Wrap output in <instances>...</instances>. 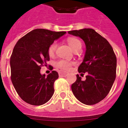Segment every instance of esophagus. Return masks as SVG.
<instances>
[{
  "mask_svg": "<svg viewBox=\"0 0 128 128\" xmlns=\"http://www.w3.org/2000/svg\"><path fill=\"white\" fill-rule=\"evenodd\" d=\"M67 75V73L66 72H59V76L60 77H65Z\"/></svg>",
  "mask_w": 128,
  "mask_h": 128,
  "instance_id": "1",
  "label": "esophagus"
}]
</instances>
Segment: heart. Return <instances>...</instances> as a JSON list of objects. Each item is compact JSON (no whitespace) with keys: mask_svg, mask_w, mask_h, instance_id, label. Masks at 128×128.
<instances>
[{"mask_svg":"<svg viewBox=\"0 0 128 128\" xmlns=\"http://www.w3.org/2000/svg\"><path fill=\"white\" fill-rule=\"evenodd\" d=\"M66 42L67 44H68V46H70L71 48H72L73 51H76V50H81V47H82V43L80 41V40L78 39L75 37H68L66 39ZM56 42H54L49 46L48 48V54L50 56H52L55 53L56 51ZM72 65V62H68L66 60H60L57 63L56 65L58 68H60L62 70H68L70 68L71 66Z\"/></svg>","mask_w":128,"mask_h":128,"instance_id":"heart-1","label":"heart"}]
</instances>
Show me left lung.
Returning a JSON list of instances; mask_svg holds the SVG:
<instances>
[{"instance_id": "1", "label": "left lung", "mask_w": 128, "mask_h": 128, "mask_svg": "<svg viewBox=\"0 0 128 128\" xmlns=\"http://www.w3.org/2000/svg\"><path fill=\"white\" fill-rule=\"evenodd\" d=\"M68 32L81 38L86 46L84 59L78 72L86 73L87 76L82 81L77 74L76 81L71 86L72 92L84 104L98 103L108 94L116 78L117 58L112 47L92 29L84 28Z\"/></svg>"}]
</instances>
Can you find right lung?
Returning <instances> with one entry per match:
<instances>
[{
  "instance_id": "obj_1",
  "label": "right lung",
  "mask_w": 128,
  "mask_h": 128,
  "mask_svg": "<svg viewBox=\"0 0 128 128\" xmlns=\"http://www.w3.org/2000/svg\"><path fill=\"white\" fill-rule=\"evenodd\" d=\"M66 33L36 29L26 34L16 44L10 58L11 80L21 99L27 103L40 106L50 100L54 92L56 71L46 76L42 66H47L50 58L48 48L54 40Z\"/></svg>"
}]
</instances>
